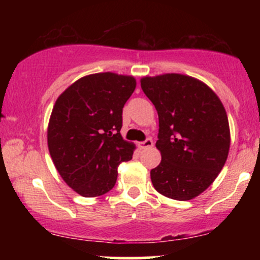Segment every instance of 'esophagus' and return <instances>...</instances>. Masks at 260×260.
<instances>
[{
  "instance_id": "obj_1",
  "label": "esophagus",
  "mask_w": 260,
  "mask_h": 260,
  "mask_svg": "<svg viewBox=\"0 0 260 260\" xmlns=\"http://www.w3.org/2000/svg\"><path fill=\"white\" fill-rule=\"evenodd\" d=\"M154 145V142L153 140H151L150 138H148L147 140H144V142H142L139 144V148L140 149H149V148H151Z\"/></svg>"
}]
</instances>
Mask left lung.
Listing matches in <instances>:
<instances>
[{"label":"left lung","instance_id":"left-lung-1","mask_svg":"<svg viewBox=\"0 0 260 260\" xmlns=\"http://www.w3.org/2000/svg\"><path fill=\"white\" fill-rule=\"evenodd\" d=\"M140 85L159 115L161 162L150 171L153 186L176 201L196 198L228 160L231 138L225 107L205 83L184 74L143 77Z\"/></svg>","mask_w":260,"mask_h":260}]
</instances>
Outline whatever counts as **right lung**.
Segmentation results:
<instances>
[{"label":"right lung","instance_id":"add662e5","mask_svg":"<svg viewBox=\"0 0 260 260\" xmlns=\"http://www.w3.org/2000/svg\"><path fill=\"white\" fill-rule=\"evenodd\" d=\"M132 76L112 72L82 77L56 100L47 147L56 170L74 192L90 198L111 190L117 168L136 145L122 138V109L136 89Z\"/></svg>","mask_w":260,"mask_h":260}]
</instances>
